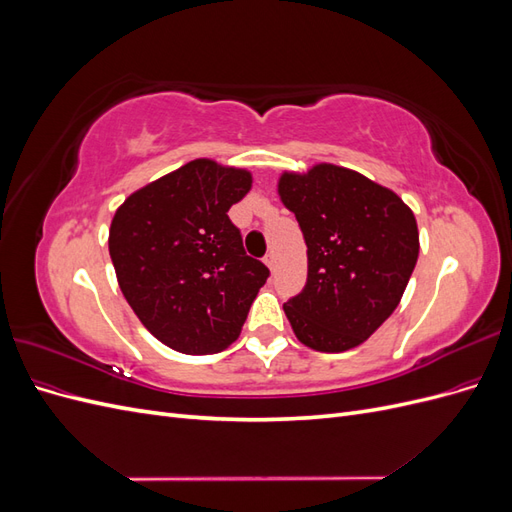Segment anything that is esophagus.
Wrapping results in <instances>:
<instances>
[{
    "label": "esophagus",
    "mask_w": 512,
    "mask_h": 512,
    "mask_svg": "<svg viewBox=\"0 0 512 512\" xmlns=\"http://www.w3.org/2000/svg\"><path fill=\"white\" fill-rule=\"evenodd\" d=\"M265 265H267L271 271L275 269V256H273V254H267V256H265Z\"/></svg>",
    "instance_id": "1"
}]
</instances>
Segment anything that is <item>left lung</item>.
<instances>
[{
    "label": "left lung",
    "mask_w": 512,
    "mask_h": 512,
    "mask_svg": "<svg viewBox=\"0 0 512 512\" xmlns=\"http://www.w3.org/2000/svg\"><path fill=\"white\" fill-rule=\"evenodd\" d=\"M277 194L307 245V284L284 303L301 344L361 346L399 305L418 258L412 209L393 190L329 162L284 170Z\"/></svg>",
    "instance_id": "1"
}]
</instances>
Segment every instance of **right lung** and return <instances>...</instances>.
Listing matches in <instances>:
<instances>
[{
	"label": "right lung",
	"mask_w": 512,
	"mask_h": 512,
	"mask_svg": "<svg viewBox=\"0 0 512 512\" xmlns=\"http://www.w3.org/2000/svg\"><path fill=\"white\" fill-rule=\"evenodd\" d=\"M252 173L198 158L132 192L108 230L117 282L143 327L183 354L226 350L269 269L243 250L228 209Z\"/></svg>",
	"instance_id": "obj_1"
}]
</instances>
